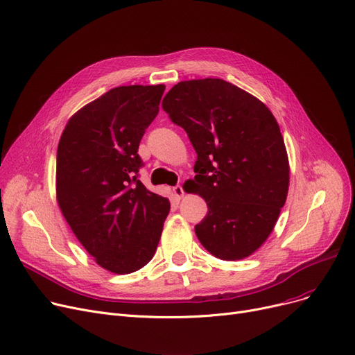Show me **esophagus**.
Listing matches in <instances>:
<instances>
[{
  "label": "esophagus",
  "mask_w": 355,
  "mask_h": 355,
  "mask_svg": "<svg viewBox=\"0 0 355 355\" xmlns=\"http://www.w3.org/2000/svg\"><path fill=\"white\" fill-rule=\"evenodd\" d=\"M173 191H174V194H175L177 198H182V197H184V190H182L181 185H177V187L173 189Z\"/></svg>",
  "instance_id": "obj_1"
}]
</instances>
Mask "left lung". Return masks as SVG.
Masks as SVG:
<instances>
[{
	"label": "left lung",
	"instance_id": "left-lung-1",
	"mask_svg": "<svg viewBox=\"0 0 355 355\" xmlns=\"http://www.w3.org/2000/svg\"><path fill=\"white\" fill-rule=\"evenodd\" d=\"M162 107L196 153L191 193L209 213L196 226L204 249L221 260L254 253L272 233L289 190V159L269 107L223 79L177 83Z\"/></svg>",
	"mask_w": 355,
	"mask_h": 355
}]
</instances>
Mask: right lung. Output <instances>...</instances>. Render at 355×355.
I'll return each instance as SVG.
<instances>
[{
  "instance_id": "1",
  "label": "right lung",
  "mask_w": 355,
  "mask_h": 355,
  "mask_svg": "<svg viewBox=\"0 0 355 355\" xmlns=\"http://www.w3.org/2000/svg\"><path fill=\"white\" fill-rule=\"evenodd\" d=\"M164 85L110 89L66 123L58 148L55 198L80 245L116 275L155 254L170 200L138 180V146L159 112Z\"/></svg>"
}]
</instances>
